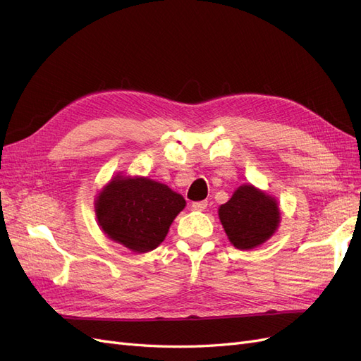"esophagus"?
<instances>
[{"instance_id": "obj_1", "label": "esophagus", "mask_w": 361, "mask_h": 361, "mask_svg": "<svg viewBox=\"0 0 361 361\" xmlns=\"http://www.w3.org/2000/svg\"><path fill=\"white\" fill-rule=\"evenodd\" d=\"M191 206L194 211H204L207 207V202H194Z\"/></svg>"}]
</instances>
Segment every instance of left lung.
<instances>
[{
  "mask_svg": "<svg viewBox=\"0 0 361 361\" xmlns=\"http://www.w3.org/2000/svg\"><path fill=\"white\" fill-rule=\"evenodd\" d=\"M218 215L228 241L239 250L264 244L280 223L277 202L253 185L239 187L232 199L220 206Z\"/></svg>",
  "mask_w": 361,
  "mask_h": 361,
  "instance_id": "1",
  "label": "left lung"
}]
</instances>
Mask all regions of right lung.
<instances>
[{"label":"right lung","mask_w":361,"mask_h":361,"mask_svg":"<svg viewBox=\"0 0 361 361\" xmlns=\"http://www.w3.org/2000/svg\"><path fill=\"white\" fill-rule=\"evenodd\" d=\"M185 207L180 194L147 178L116 176L96 200L102 231L135 253L157 248Z\"/></svg>","instance_id":"obj_1"}]
</instances>
